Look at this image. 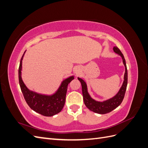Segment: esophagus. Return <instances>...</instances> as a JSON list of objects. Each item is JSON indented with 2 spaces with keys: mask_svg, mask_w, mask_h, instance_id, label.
Segmentation results:
<instances>
[{
  "mask_svg": "<svg viewBox=\"0 0 148 148\" xmlns=\"http://www.w3.org/2000/svg\"><path fill=\"white\" fill-rule=\"evenodd\" d=\"M76 73H77V72H76Z\"/></svg>",
  "mask_w": 148,
  "mask_h": 148,
  "instance_id": "obj_1",
  "label": "esophagus"
}]
</instances>
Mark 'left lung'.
I'll use <instances>...</instances> for the list:
<instances>
[{"mask_svg": "<svg viewBox=\"0 0 148 148\" xmlns=\"http://www.w3.org/2000/svg\"><path fill=\"white\" fill-rule=\"evenodd\" d=\"M113 50L116 53H117V54L120 56L122 58L123 63L125 67L124 80L122 84V86L120 88V90L115 96L110 98L109 99H107L102 102L97 101L95 99H93L88 92V88L86 82H85L83 79L79 77L78 78V80L81 82L82 84L83 101L85 106H86L89 110L97 114H105L110 112L112 111L115 108H117L118 106L120 105L121 103H122L125 96V91H126L127 89L128 83V72L126 62H125L124 56L122 52L120 51V49L117 46L114 47Z\"/></svg>", "mask_w": 148, "mask_h": 148, "instance_id": "8db88e82", "label": "left lung"}]
</instances>
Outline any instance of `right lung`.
<instances>
[{
  "label": "right lung",
  "mask_w": 148,
  "mask_h": 148,
  "mask_svg": "<svg viewBox=\"0 0 148 148\" xmlns=\"http://www.w3.org/2000/svg\"><path fill=\"white\" fill-rule=\"evenodd\" d=\"M25 52L20 60L18 78L21 90L26 103L31 109L46 117H51L59 113L65 104L68 84L74 79V76H71L63 80L57 91L52 95H44L30 91L21 78L22 60Z\"/></svg>",
  "instance_id": "right-lung-1"
}]
</instances>
